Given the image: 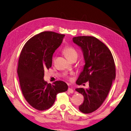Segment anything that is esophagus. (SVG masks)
<instances>
[{
    "label": "esophagus",
    "mask_w": 131,
    "mask_h": 131,
    "mask_svg": "<svg viewBox=\"0 0 131 131\" xmlns=\"http://www.w3.org/2000/svg\"><path fill=\"white\" fill-rule=\"evenodd\" d=\"M68 91L69 92H70V93H73V92H74V91H73V90L72 88H68Z\"/></svg>",
    "instance_id": "obj_1"
}]
</instances>
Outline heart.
Returning a JSON list of instances; mask_svg holds the SVG:
<instances>
[{"label":"heart","instance_id":"obj_1","mask_svg":"<svg viewBox=\"0 0 131 131\" xmlns=\"http://www.w3.org/2000/svg\"><path fill=\"white\" fill-rule=\"evenodd\" d=\"M63 53H64L67 58L69 60L74 57H78V52L73 47L67 46L63 50Z\"/></svg>","mask_w":131,"mask_h":131}]
</instances>
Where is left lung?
Wrapping results in <instances>:
<instances>
[{
    "mask_svg": "<svg viewBox=\"0 0 131 131\" xmlns=\"http://www.w3.org/2000/svg\"><path fill=\"white\" fill-rule=\"evenodd\" d=\"M73 41L81 47L85 61L76 83L80 85L89 82V89H75L84 98L79 109L83 113L89 114L100 108L108 96L115 79V65L108 47L96 38L77 37L73 38Z\"/></svg>",
    "mask_w": 131,
    "mask_h": 131,
    "instance_id": "obj_1",
    "label": "left lung"
}]
</instances>
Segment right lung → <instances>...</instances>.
Returning a JSON list of instances; mask_svg holds the SVG:
<instances>
[{
    "label": "right lung",
    "instance_id": "obj_1",
    "mask_svg": "<svg viewBox=\"0 0 131 131\" xmlns=\"http://www.w3.org/2000/svg\"><path fill=\"white\" fill-rule=\"evenodd\" d=\"M64 36L43 31L28 40L21 51L17 68L21 91L27 102L38 110L51 108L57 94L68 90L64 81H56L51 85L43 80L44 71L52 66L53 54Z\"/></svg>",
    "mask_w": 131,
    "mask_h": 131
}]
</instances>
